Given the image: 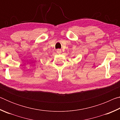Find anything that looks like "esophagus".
I'll list each match as a JSON object with an SVG mask.
<instances>
[{
    "label": "esophagus",
    "mask_w": 120,
    "mask_h": 120,
    "mask_svg": "<svg viewBox=\"0 0 120 120\" xmlns=\"http://www.w3.org/2000/svg\"><path fill=\"white\" fill-rule=\"evenodd\" d=\"M56 53L58 54L61 53V50L60 49H58L57 50H56Z\"/></svg>",
    "instance_id": "esophagus-1"
}]
</instances>
